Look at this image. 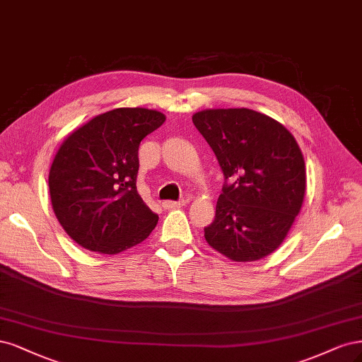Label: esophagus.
I'll return each instance as SVG.
<instances>
[{
    "mask_svg": "<svg viewBox=\"0 0 362 362\" xmlns=\"http://www.w3.org/2000/svg\"><path fill=\"white\" fill-rule=\"evenodd\" d=\"M183 206H186L185 200H180V202H164V207L165 209H177V207H183Z\"/></svg>",
    "mask_w": 362,
    "mask_h": 362,
    "instance_id": "34e87169",
    "label": "esophagus"
}]
</instances>
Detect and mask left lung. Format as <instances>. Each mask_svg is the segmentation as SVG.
<instances>
[{"label":"left lung","mask_w":362,"mask_h":362,"mask_svg":"<svg viewBox=\"0 0 362 362\" xmlns=\"http://www.w3.org/2000/svg\"><path fill=\"white\" fill-rule=\"evenodd\" d=\"M192 122L224 173L207 243L233 262H254L286 239L305 195V162L286 127L248 108L204 110Z\"/></svg>","instance_id":"1"}]
</instances>
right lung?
Masks as SVG:
<instances>
[{
    "label": "right lung",
    "mask_w": 362,
    "mask_h": 362,
    "mask_svg": "<svg viewBox=\"0 0 362 362\" xmlns=\"http://www.w3.org/2000/svg\"><path fill=\"white\" fill-rule=\"evenodd\" d=\"M165 122L147 108H115L69 135L49 170L54 214L81 247L119 254L141 243L158 215L136 191L138 147Z\"/></svg>",
    "instance_id": "add662e5"
}]
</instances>
